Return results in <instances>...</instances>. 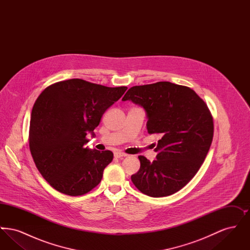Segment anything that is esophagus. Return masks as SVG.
I'll return each instance as SVG.
<instances>
[{
	"label": "esophagus",
	"instance_id": "34e87169",
	"mask_svg": "<svg viewBox=\"0 0 250 250\" xmlns=\"http://www.w3.org/2000/svg\"><path fill=\"white\" fill-rule=\"evenodd\" d=\"M126 154H125V153H123V152H121V151H116L115 153H114V156L116 157V158H121V157H124V156H126Z\"/></svg>",
	"mask_w": 250,
	"mask_h": 250
}]
</instances>
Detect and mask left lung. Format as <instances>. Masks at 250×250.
I'll return each mask as SVG.
<instances>
[{
  "instance_id": "obj_1",
  "label": "left lung",
  "mask_w": 250,
  "mask_h": 250,
  "mask_svg": "<svg viewBox=\"0 0 250 250\" xmlns=\"http://www.w3.org/2000/svg\"><path fill=\"white\" fill-rule=\"evenodd\" d=\"M122 100L143 107L148 133L160 135L154 144L156 159L139 156L141 167L131 176L133 184L154 198L176 193L196 175L213 141L207 105L190 88L168 82L131 87Z\"/></svg>"
}]
</instances>
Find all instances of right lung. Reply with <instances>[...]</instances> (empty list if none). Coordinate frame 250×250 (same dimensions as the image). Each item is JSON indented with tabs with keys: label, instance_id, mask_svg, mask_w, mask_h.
<instances>
[{
	"label": "right lung",
	"instance_id": "right-lung-1",
	"mask_svg": "<svg viewBox=\"0 0 250 250\" xmlns=\"http://www.w3.org/2000/svg\"><path fill=\"white\" fill-rule=\"evenodd\" d=\"M126 89L72 79L48 86L38 96L31 114L30 151L54 189L81 196L101 182L113 154L85 148L86 136L95 137L102 115Z\"/></svg>",
	"mask_w": 250,
	"mask_h": 250
}]
</instances>
